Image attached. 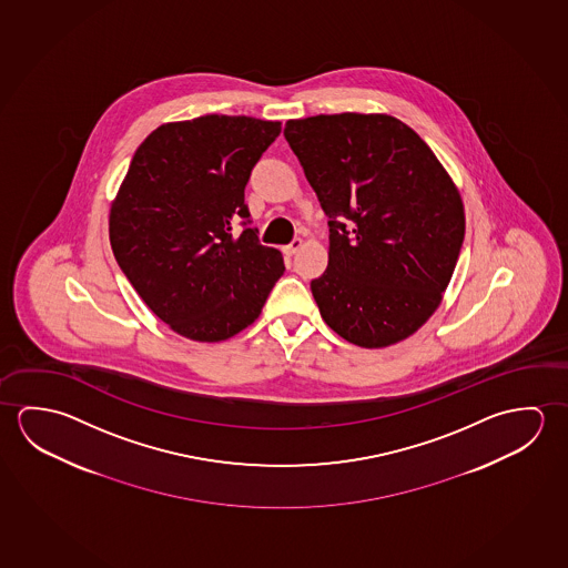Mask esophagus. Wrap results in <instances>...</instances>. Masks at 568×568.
I'll return each instance as SVG.
<instances>
[{
	"instance_id": "1",
	"label": "esophagus",
	"mask_w": 568,
	"mask_h": 568,
	"mask_svg": "<svg viewBox=\"0 0 568 568\" xmlns=\"http://www.w3.org/2000/svg\"><path fill=\"white\" fill-rule=\"evenodd\" d=\"M301 247H303V240H301V237H295L293 242L283 247V253H285V255H295V253H297Z\"/></svg>"
}]
</instances>
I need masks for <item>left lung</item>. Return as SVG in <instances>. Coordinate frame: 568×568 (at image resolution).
Segmentation results:
<instances>
[{
  "label": "left lung",
  "mask_w": 568,
  "mask_h": 568,
  "mask_svg": "<svg viewBox=\"0 0 568 568\" xmlns=\"http://www.w3.org/2000/svg\"><path fill=\"white\" fill-rule=\"evenodd\" d=\"M285 139L328 215V267L311 281L348 343L382 348L434 315L456 270L465 215L428 144L388 114L287 121Z\"/></svg>",
  "instance_id": "left-lung-1"
}]
</instances>
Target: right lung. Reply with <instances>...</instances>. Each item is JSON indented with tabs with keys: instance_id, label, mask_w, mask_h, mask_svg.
I'll use <instances>...</instances> for the list:
<instances>
[{
	"instance_id": "add662e5",
	"label": "right lung",
	"mask_w": 568,
	"mask_h": 568,
	"mask_svg": "<svg viewBox=\"0 0 568 568\" xmlns=\"http://www.w3.org/2000/svg\"><path fill=\"white\" fill-rule=\"evenodd\" d=\"M280 132L281 122L205 114L162 124L134 152L111 205L112 253L178 335H237L283 275L281 253L261 245L245 204L253 166Z\"/></svg>"
}]
</instances>
